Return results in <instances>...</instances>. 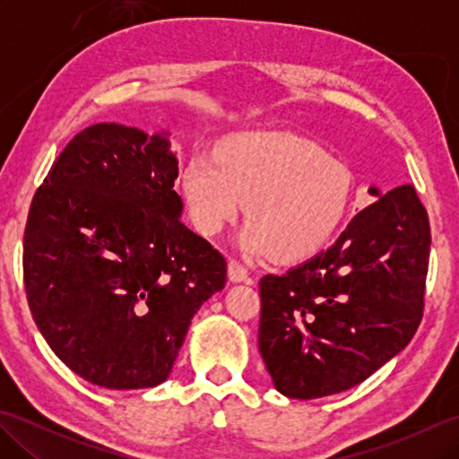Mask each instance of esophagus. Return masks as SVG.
Returning a JSON list of instances; mask_svg holds the SVG:
<instances>
[{
    "mask_svg": "<svg viewBox=\"0 0 459 459\" xmlns=\"http://www.w3.org/2000/svg\"><path fill=\"white\" fill-rule=\"evenodd\" d=\"M229 280L235 281V284H238V281H247L248 280L247 266L240 264L238 260H230L229 262Z\"/></svg>",
    "mask_w": 459,
    "mask_h": 459,
    "instance_id": "esophagus-1",
    "label": "esophagus"
}]
</instances>
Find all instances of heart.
Instances as JSON below:
<instances>
[{
  "instance_id": "1",
  "label": "heart",
  "mask_w": 459,
  "mask_h": 459,
  "mask_svg": "<svg viewBox=\"0 0 459 459\" xmlns=\"http://www.w3.org/2000/svg\"><path fill=\"white\" fill-rule=\"evenodd\" d=\"M181 189L191 219L214 237L248 201L238 237L245 255L301 258L319 248L343 219L351 175L316 143L288 134H240L217 153L199 152L185 163Z\"/></svg>"
}]
</instances>
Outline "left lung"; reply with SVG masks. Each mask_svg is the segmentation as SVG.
<instances>
[{
  "mask_svg": "<svg viewBox=\"0 0 459 459\" xmlns=\"http://www.w3.org/2000/svg\"><path fill=\"white\" fill-rule=\"evenodd\" d=\"M377 201L329 248L260 280L258 349L276 391H349L411 343L424 309L430 222L412 185Z\"/></svg>",
  "mask_w": 459,
  "mask_h": 459,
  "instance_id": "obj_1",
  "label": "left lung"
}]
</instances>
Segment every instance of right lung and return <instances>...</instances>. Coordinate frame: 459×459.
Returning a JSON list of instances; mask_svg holds the SVG:
<instances>
[{
  "mask_svg": "<svg viewBox=\"0 0 459 459\" xmlns=\"http://www.w3.org/2000/svg\"><path fill=\"white\" fill-rule=\"evenodd\" d=\"M169 132L94 124L56 155L23 238L29 307L63 363L112 391L169 377L227 262L181 222Z\"/></svg>",
  "mask_w": 459,
  "mask_h": 459,
  "instance_id": "obj_1",
  "label": "right lung"
}]
</instances>
